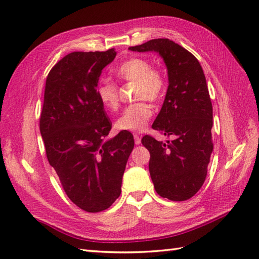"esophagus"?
Here are the masks:
<instances>
[{
	"instance_id": "34e87169",
	"label": "esophagus",
	"mask_w": 259,
	"mask_h": 259,
	"mask_svg": "<svg viewBox=\"0 0 259 259\" xmlns=\"http://www.w3.org/2000/svg\"><path fill=\"white\" fill-rule=\"evenodd\" d=\"M134 138H135V144L136 145H140L141 144V139H140V137L138 135L135 134L134 135Z\"/></svg>"
}]
</instances>
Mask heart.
Segmentation results:
<instances>
[{
  "label": "heart",
  "mask_w": 259,
  "mask_h": 259,
  "mask_svg": "<svg viewBox=\"0 0 259 259\" xmlns=\"http://www.w3.org/2000/svg\"><path fill=\"white\" fill-rule=\"evenodd\" d=\"M120 79L137 82V100L155 102L160 99L164 89L162 75L152 69L149 61L141 58H131L120 64L115 70ZM97 96L104 107L109 110H117L119 107L118 88L113 82L102 80L97 85ZM152 115V110L146 102H137L126 107L115 121V128L120 131L139 133L144 130Z\"/></svg>",
  "instance_id": "heart-1"
}]
</instances>
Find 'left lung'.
<instances>
[{
  "label": "left lung",
  "mask_w": 259,
  "mask_h": 259,
  "mask_svg": "<svg viewBox=\"0 0 259 259\" xmlns=\"http://www.w3.org/2000/svg\"><path fill=\"white\" fill-rule=\"evenodd\" d=\"M135 52L159 53L168 70L169 85L152 129L174 140L145 136L150 152L149 172L159 196L184 201L197 194L207 176L213 149L212 106L205 74L195 56L169 38L131 47Z\"/></svg>",
  "instance_id": "8db88e82"
}]
</instances>
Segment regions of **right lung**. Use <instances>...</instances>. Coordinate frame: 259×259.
Instances as JSON below:
<instances>
[{
	"label": "right lung",
	"mask_w": 259,
	"mask_h": 259,
	"mask_svg": "<svg viewBox=\"0 0 259 259\" xmlns=\"http://www.w3.org/2000/svg\"><path fill=\"white\" fill-rule=\"evenodd\" d=\"M117 52H72L48 74L40 131L49 163L70 200L88 212L109 208L121 194L135 147L129 131L106 139L111 122L97 96L103 68Z\"/></svg>",
	"instance_id": "obj_1"
}]
</instances>
